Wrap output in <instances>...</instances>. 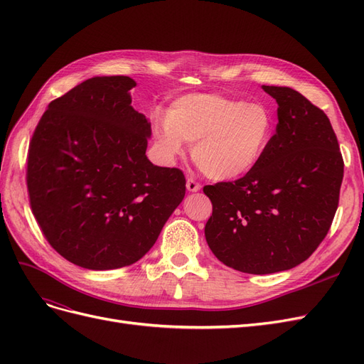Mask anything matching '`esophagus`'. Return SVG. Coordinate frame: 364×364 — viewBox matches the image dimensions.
I'll return each mask as SVG.
<instances>
[{
  "label": "esophagus",
  "instance_id": "1",
  "mask_svg": "<svg viewBox=\"0 0 364 364\" xmlns=\"http://www.w3.org/2000/svg\"><path fill=\"white\" fill-rule=\"evenodd\" d=\"M202 188V185L197 182V181H194L193 178H188L186 179V190L188 191H191V193H196V191H199Z\"/></svg>",
  "mask_w": 364,
  "mask_h": 364
}]
</instances>
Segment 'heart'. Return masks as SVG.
I'll list each match as a JSON object with an SVG mask.
<instances>
[{"instance_id":"1","label":"heart","mask_w":364,"mask_h":364,"mask_svg":"<svg viewBox=\"0 0 364 364\" xmlns=\"http://www.w3.org/2000/svg\"><path fill=\"white\" fill-rule=\"evenodd\" d=\"M274 130L269 109L220 94H190L174 100L167 114L153 115L151 132L162 156H181L185 142L205 176L232 181L247 174L267 150Z\"/></svg>"}]
</instances>
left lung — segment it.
Returning <instances> with one entry per match:
<instances>
[{
  "label": "left lung",
  "mask_w": 364,
  "mask_h": 364,
  "mask_svg": "<svg viewBox=\"0 0 364 364\" xmlns=\"http://www.w3.org/2000/svg\"><path fill=\"white\" fill-rule=\"evenodd\" d=\"M278 103L277 134L243 178L203 186L209 249L225 266L267 274L311 257L334 220L343 158L329 118L302 94L262 86Z\"/></svg>",
  "instance_id": "8db88e82"
}]
</instances>
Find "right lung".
<instances>
[{
  "label": "right lung",
  "mask_w": 364,
  "mask_h": 364,
  "mask_svg": "<svg viewBox=\"0 0 364 364\" xmlns=\"http://www.w3.org/2000/svg\"><path fill=\"white\" fill-rule=\"evenodd\" d=\"M127 75L92 77L48 105L27 153L31 213L50 246L90 270L130 266L183 200L179 168L156 167Z\"/></svg>",
  "instance_id": "obj_1"
}]
</instances>
